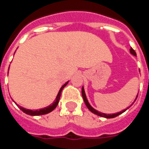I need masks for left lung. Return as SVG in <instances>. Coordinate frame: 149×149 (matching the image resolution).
<instances>
[{
    "instance_id": "obj_1",
    "label": "left lung",
    "mask_w": 149,
    "mask_h": 149,
    "mask_svg": "<svg viewBox=\"0 0 149 149\" xmlns=\"http://www.w3.org/2000/svg\"><path fill=\"white\" fill-rule=\"evenodd\" d=\"M130 52H131L132 55H134V56H136V52H135V51H134V50L132 48H131V49H130ZM82 96H83V98H84V103H85V104H86V107H87V108H88L89 110H90V111L92 112V113H94V114H97V115L100 116V117H103V118H115V117H117V116L120 115V113H124V112H125L126 110H127V109H128V107H127V109H125V110H123L122 111H120V112H118V113H112V114H107V113H101V112H99L98 111H97V110H95L94 108H93V107L91 106V104H89L88 100H87V99H86V94H85V91H84V86H83V88H82ZM137 97H138V95H137L136 98H135V100H134V101L136 100Z\"/></svg>"
}]
</instances>
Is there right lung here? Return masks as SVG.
Wrapping results in <instances>:
<instances>
[{"label":"right lung","mask_w":149,"mask_h":149,"mask_svg":"<svg viewBox=\"0 0 149 149\" xmlns=\"http://www.w3.org/2000/svg\"><path fill=\"white\" fill-rule=\"evenodd\" d=\"M69 83V81L66 82L64 85H63L62 87L60 88V90H59V91H58V95H57V97H56V100H55V101L52 103V104H51V105H49V106H48L47 107H45V108H42V109H39V110H36V111H31V110H29V109H25L24 108V107H22L19 106V105H17L16 103H15L16 104H17V106L19 107L21 110H22L24 113H27V114H29V115H31V116H37V115H42V114H46V113H50L51 111H52L54 110V109L56 108V106L58 105V101H59V99H60V96H61V92H62V91H63V89L65 87L66 85H67V84Z\"/></svg>","instance_id":"right-lung-1"}]
</instances>
